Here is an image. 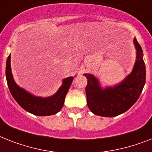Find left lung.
I'll return each mask as SVG.
<instances>
[{
	"label": "left lung",
	"instance_id": "8db88e82",
	"mask_svg": "<svg viewBox=\"0 0 152 152\" xmlns=\"http://www.w3.org/2000/svg\"><path fill=\"white\" fill-rule=\"evenodd\" d=\"M137 60L134 70L120 85L102 89L93 75L85 74L88 84L85 88L89 110L98 116L112 117L125 113L140 97L146 80V70L141 46L134 39Z\"/></svg>",
	"mask_w": 152,
	"mask_h": 152
}]
</instances>
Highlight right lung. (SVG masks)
Wrapping results in <instances>:
<instances>
[{
	"instance_id": "obj_1",
	"label": "right lung",
	"mask_w": 152,
	"mask_h": 152,
	"mask_svg": "<svg viewBox=\"0 0 152 152\" xmlns=\"http://www.w3.org/2000/svg\"><path fill=\"white\" fill-rule=\"evenodd\" d=\"M6 79L10 92L19 106L27 112L36 116H50L56 114L61 110L64 103L73 77L65 78L63 85L54 96L50 98H39L30 95L27 91L19 88L14 81L11 71V54L7 56L6 62Z\"/></svg>"
}]
</instances>
